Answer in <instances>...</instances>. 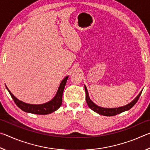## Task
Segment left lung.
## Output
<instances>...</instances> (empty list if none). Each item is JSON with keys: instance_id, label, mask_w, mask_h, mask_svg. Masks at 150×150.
<instances>
[{"instance_id": "obj_1", "label": "left lung", "mask_w": 150, "mask_h": 150, "mask_svg": "<svg viewBox=\"0 0 150 150\" xmlns=\"http://www.w3.org/2000/svg\"><path fill=\"white\" fill-rule=\"evenodd\" d=\"M85 90L86 93V102H87L88 107H89L91 110L96 112V113L99 114L100 115L106 116H115V115H117L118 114H120L121 112H123L124 111L130 110V109L131 108H132L134 106V105L138 102L139 96H140L142 94V91H141L139 95H138V96H137L132 102H131L130 104H128V105H127L126 106H122V107H119V108H105L100 107V106L95 105V104L90 99L87 87H86L85 86Z\"/></svg>"}]
</instances>
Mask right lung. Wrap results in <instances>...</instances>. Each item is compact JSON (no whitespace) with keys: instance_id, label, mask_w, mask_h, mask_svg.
<instances>
[{"instance_id":"add662e5","label":"right lung","mask_w":150,"mask_h":150,"mask_svg":"<svg viewBox=\"0 0 150 150\" xmlns=\"http://www.w3.org/2000/svg\"><path fill=\"white\" fill-rule=\"evenodd\" d=\"M68 79V76L64 78L61 84L59 85V87L58 88L57 92L55 95V97L53 98L52 100L49 101L48 103H46L45 104H42V105H30V104H27L22 101L19 100L18 99L15 97V96L12 95L11 91L7 87L6 89L11 95L12 99L14 101V103L16 105L18 106V107L24 112L29 113L35 114V115H48V114L52 113L57 110V109H59V107L62 104V96L63 90H64L65 86L66 85Z\"/></svg>"}]
</instances>
